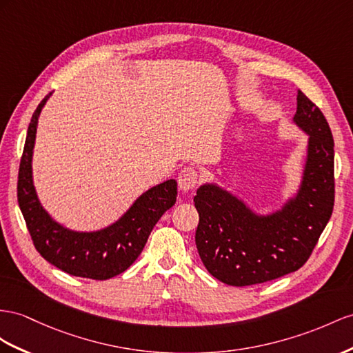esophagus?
Returning a JSON list of instances; mask_svg holds the SVG:
<instances>
[{
  "label": "esophagus",
  "mask_w": 353,
  "mask_h": 353,
  "mask_svg": "<svg viewBox=\"0 0 353 353\" xmlns=\"http://www.w3.org/2000/svg\"><path fill=\"white\" fill-rule=\"evenodd\" d=\"M196 182H198V174H196V171L192 167H185L179 173L177 183H179L180 191H183V192L191 191V189L195 188Z\"/></svg>",
  "instance_id": "34e87169"
}]
</instances>
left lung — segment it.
<instances>
[{"label":"left lung","mask_w":353,"mask_h":353,"mask_svg":"<svg viewBox=\"0 0 353 353\" xmlns=\"http://www.w3.org/2000/svg\"><path fill=\"white\" fill-rule=\"evenodd\" d=\"M294 123L309 135L307 157L300 186L279 210L259 214L216 183L196 189L195 245L207 271L223 283H264L301 268L331 218L332 134L322 112L301 90Z\"/></svg>","instance_id":"obj_1"}]
</instances>
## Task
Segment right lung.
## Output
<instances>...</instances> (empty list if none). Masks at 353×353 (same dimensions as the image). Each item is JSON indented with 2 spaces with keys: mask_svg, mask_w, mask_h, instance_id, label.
<instances>
[{
  "mask_svg": "<svg viewBox=\"0 0 353 353\" xmlns=\"http://www.w3.org/2000/svg\"><path fill=\"white\" fill-rule=\"evenodd\" d=\"M52 92L34 112L26 132L17 201L39 254L65 273L94 280H107L123 273L139 258L157 222L174 205L177 182L165 180L141 194L119 219L98 231H73L58 223L43 209L32 182V153L41 108Z\"/></svg>",
  "mask_w": 353,
  "mask_h": 353,
  "instance_id": "1",
  "label": "right lung"
}]
</instances>
